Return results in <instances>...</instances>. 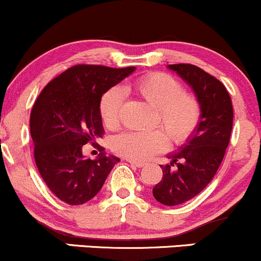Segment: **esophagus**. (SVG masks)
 Wrapping results in <instances>:
<instances>
[{
	"label": "esophagus",
	"mask_w": 261,
	"mask_h": 261,
	"mask_svg": "<svg viewBox=\"0 0 261 261\" xmlns=\"http://www.w3.org/2000/svg\"><path fill=\"white\" fill-rule=\"evenodd\" d=\"M128 163H129L132 167L133 168H142L144 167V163H141V162H134V161H128Z\"/></svg>",
	"instance_id": "1"
}]
</instances>
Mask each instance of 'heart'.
Wrapping results in <instances>:
<instances>
[{
    "instance_id": "heart-1",
    "label": "heart",
    "mask_w": 261,
    "mask_h": 261,
    "mask_svg": "<svg viewBox=\"0 0 261 261\" xmlns=\"http://www.w3.org/2000/svg\"><path fill=\"white\" fill-rule=\"evenodd\" d=\"M132 89L155 107L154 123L161 124L170 142L183 145L198 130L201 119L200 100L172 75L162 72L145 74L132 83ZM123 92L118 87L109 88L99 100V116L108 129L119 127ZM168 137L162 129L129 130L114 137L112 148L120 156L144 162L154 154L164 152Z\"/></svg>"
}]
</instances>
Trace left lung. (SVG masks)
<instances>
[{"label": "left lung", "mask_w": 261, "mask_h": 261, "mask_svg": "<svg viewBox=\"0 0 261 261\" xmlns=\"http://www.w3.org/2000/svg\"><path fill=\"white\" fill-rule=\"evenodd\" d=\"M168 67L190 85L201 105L198 130L178 153L168 156L172 163L161 165L163 176L153 188L159 203L174 206L198 195L214 178L230 141L234 112L229 92L214 75L189 63Z\"/></svg>", "instance_id": "1"}]
</instances>
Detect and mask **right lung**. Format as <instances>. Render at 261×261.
I'll return each instance as SVG.
<instances>
[{
  "instance_id": "right-lung-1",
  "label": "right lung",
  "mask_w": 261,
  "mask_h": 261,
  "mask_svg": "<svg viewBox=\"0 0 261 261\" xmlns=\"http://www.w3.org/2000/svg\"><path fill=\"white\" fill-rule=\"evenodd\" d=\"M134 69L75 64L53 78L33 105L30 129L36 165L48 189L69 205L91 200L119 162L105 153L94 161L85 158L82 148L97 144L105 134L100 98Z\"/></svg>"
}]
</instances>
